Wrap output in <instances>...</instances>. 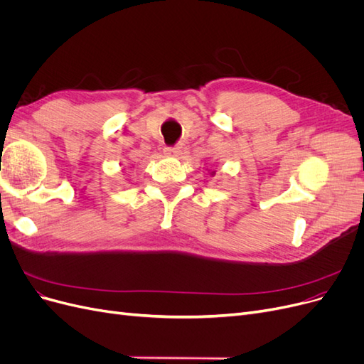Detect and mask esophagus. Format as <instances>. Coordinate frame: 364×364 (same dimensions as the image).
Returning a JSON list of instances; mask_svg holds the SVG:
<instances>
[{"label":"esophagus","mask_w":364,"mask_h":364,"mask_svg":"<svg viewBox=\"0 0 364 364\" xmlns=\"http://www.w3.org/2000/svg\"><path fill=\"white\" fill-rule=\"evenodd\" d=\"M164 153H165V156L175 157V156L180 154V148H178V146H166Z\"/></svg>","instance_id":"34e87169"}]
</instances>
